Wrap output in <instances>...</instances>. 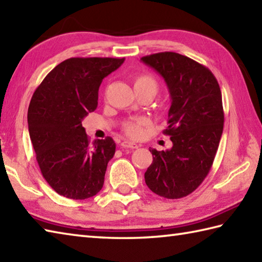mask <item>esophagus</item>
Listing matches in <instances>:
<instances>
[{"label":"esophagus","instance_id":"obj_1","mask_svg":"<svg viewBox=\"0 0 262 262\" xmlns=\"http://www.w3.org/2000/svg\"><path fill=\"white\" fill-rule=\"evenodd\" d=\"M122 148H130V149H136V148L139 147V145H137L136 142H132V141H129V140H124L121 144Z\"/></svg>","mask_w":262,"mask_h":262}]
</instances>
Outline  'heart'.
<instances>
[{
	"mask_svg": "<svg viewBox=\"0 0 262 262\" xmlns=\"http://www.w3.org/2000/svg\"><path fill=\"white\" fill-rule=\"evenodd\" d=\"M133 86H135L137 93H149V95L154 97L157 91H159L160 84L156 78L150 75V74H140V75H137L135 80H133ZM148 123L149 122H148L147 118H135V120L126 121L123 124V129L129 136L138 137L142 131V127L148 125Z\"/></svg>",
	"mask_w": 262,
	"mask_h": 262,
	"instance_id": "b5f03b06",
	"label": "heart"
}]
</instances>
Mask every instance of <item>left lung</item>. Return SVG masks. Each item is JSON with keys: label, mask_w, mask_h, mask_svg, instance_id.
<instances>
[{"label": "left lung", "mask_w": 262, "mask_h": 262, "mask_svg": "<svg viewBox=\"0 0 262 262\" xmlns=\"http://www.w3.org/2000/svg\"><path fill=\"white\" fill-rule=\"evenodd\" d=\"M140 60L166 83L171 106L163 132L173 145L149 149L146 185L159 196L181 199L203 182L218 150L225 120L220 86L209 68L179 53H154Z\"/></svg>", "instance_id": "left-lung-1"}]
</instances>
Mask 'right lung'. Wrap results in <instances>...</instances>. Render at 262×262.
<instances>
[{"mask_svg": "<svg viewBox=\"0 0 262 262\" xmlns=\"http://www.w3.org/2000/svg\"><path fill=\"white\" fill-rule=\"evenodd\" d=\"M124 58H70L48 74L28 107V131L42 176L59 195L85 200L102 188L115 154L111 137L89 140L82 121L98 106L103 78Z\"/></svg>", "mask_w": 262, "mask_h": 262, "instance_id": "right-lung-1", "label": "right lung"}]
</instances>
